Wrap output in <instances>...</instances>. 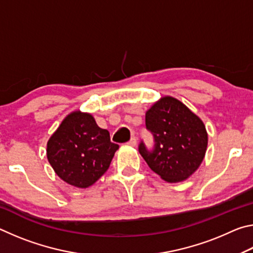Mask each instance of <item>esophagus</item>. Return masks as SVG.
<instances>
[{"mask_svg":"<svg viewBox=\"0 0 253 253\" xmlns=\"http://www.w3.org/2000/svg\"><path fill=\"white\" fill-rule=\"evenodd\" d=\"M128 144H129L130 146H136V144H137V139H136V137H131L129 142H128Z\"/></svg>","mask_w":253,"mask_h":253,"instance_id":"34e87169","label":"esophagus"}]
</instances>
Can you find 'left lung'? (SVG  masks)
Returning <instances> with one entry per match:
<instances>
[{"instance_id": "obj_1", "label": "left lung", "mask_w": 253, "mask_h": 253, "mask_svg": "<svg viewBox=\"0 0 253 253\" xmlns=\"http://www.w3.org/2000/svg\"><path fill=\"white\" fill-rule=\"evenodd\" d=\"M153 147L140 140L138 152L152 170L168 182L191 176L202 163L208 134L202 121L181 101L164 97L146 113Z\"/></svg>"}]
</instances>
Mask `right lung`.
<instances>
[{
	"label": "right lung",
	"mask_w": 253,
	"mask_h": 253,
	"mask_svg": "<svg viewBox=\"0 0 253 253\" xmlns=\"http://www.w3.org/2000/svg\"><path fill=\"white\" fill-rule=\"evenodd\" d=\"M118 147L110 142L109 131L98 126L91 115L75 111L51 136L46 156L60 178L85 188L109 169Z\"/></svg>",
	"instance_id": "1"
}]
</instances>
